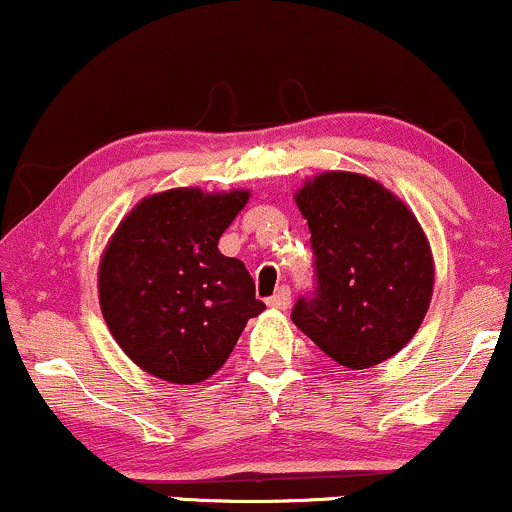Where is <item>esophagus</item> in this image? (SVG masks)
Returning a JSON list of instances; mask_svg holds the SVG:
<instances>
[{"label": "esophagus", "mask_w": 512, "mask_h": 512, "mask_svg": "<svg viewBox=\"0 0 512 512\" xmlns=\"http://www.w3.org/2000/svg\"><path fill=\"white\" fill-rule=\"evenodd\" d=\"M267 305H269V308H274V310H286L291 305V291L286 289V286H281V289L276 291L274 296L267 298Z\"/></svg>", "instance_id": "obj_1"}]
</instances>
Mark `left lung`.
<instances>
[{
  "mask_svg": "<svg viewBox=\"0 0 512 512\" xmlns=\"http://www.w3.org/2000/svg\"><path fill=\"white\" fill-rule=\"evenodd\" d=\"M293 199L317 276L293 325L339 366H378L409 344L431 305L436 264L424 228L395 192L351 170L317 173Z\"/></svg>",
  "mask_w": 512,
  "mask_h": 512,
  "instance_id": "8db88e82",
  "label": "left lung"
}]
</instances>
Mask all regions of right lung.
<instances>
[{
  "mask_svg": "<svg viewBox=\"0 0 512 512\" xmlns=\"http://www.w3.org/2000/svg\"><path fill=\"white\" fill-rule=\"evenodd\" d=\"M250 190L173 187L134 204L105 245L98 301L120 349L154 378L192 385L231 356L264 303L219 238L243 211Z\"/></svg>",
  "mask_w": 512,
  "mask_h": 512,
  "instance_id": "1",
  "label": "right lung"
}]
</instances>
